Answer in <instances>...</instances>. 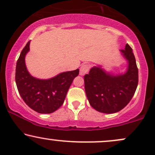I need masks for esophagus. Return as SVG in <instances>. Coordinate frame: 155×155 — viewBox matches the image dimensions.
Wrapping results in <instances>:
<instances>
[{
    "label": "esophagus",
    "instance_id": "1",
    "mask_svg": "<svg viewBox=\"0 0 155 155\" xmlns=\"http://www.w3.org/2000/svg\"><path fill=\"white\" fill-rule=\"evenodd\" d=\"M90 70V65L88 64H83L81 65V69H80V74L81 75H84L87 74Z\"/></svg>",
    "mask_w": 155,
    "mask_h": 155
}]
</instances>
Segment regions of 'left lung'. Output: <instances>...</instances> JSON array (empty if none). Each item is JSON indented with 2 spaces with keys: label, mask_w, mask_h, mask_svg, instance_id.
I'll list each match as a JSON object with an SVG mask.
<instances>
[{
  "label": "left lung",
  "mask_w": 155,
  "mask_h": 155,
  "mask_svg": "<svg viewBox=\"0 0 155 155\" xmlns=\"http://www.w3.org/2000/svg\"><path fill=\"white\" fill-rule=\"evenodd\" d=\"M121 52L128 61L124 74L113 76L99 67L91 69L85 74V91L93 108L103 113H115L132 99L139 83V70L133 49L127 43Z\"/></svg>",
  "instance_id": "1"
}]
</instances>
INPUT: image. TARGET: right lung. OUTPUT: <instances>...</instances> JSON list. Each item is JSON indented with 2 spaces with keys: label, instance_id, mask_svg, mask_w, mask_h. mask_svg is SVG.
<instances>
[{
  "label": "right lung",
  "instance_id": "add662e5",
  "mask_svg": "<svg viewBox=\"0 0 155 155\" xmlns=\"http://www.w3.org/2000/svg\"><path fill=\"white\" fill-rule=\"evenodd\" d=\"M28 41L22 49L16 66L15 81L23 101L32 110L41 114L55 112L63 104L67 91L79 70L65 72L48 80L31 76L25 65V55L30 50Z\"/></svg>",
  "mask_w": 155,
  "mask_h": 155
}]
</instances>
